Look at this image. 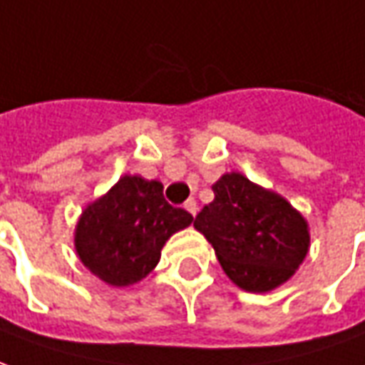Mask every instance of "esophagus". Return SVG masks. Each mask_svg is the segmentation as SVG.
I'll return each mask as SVG.
<instances>
[{"label": "esophagus", "mask_w": 365, "mask_h": 365, "mask_svg": "<svg viewBox=\"0 0 365 365\" xmlns=\"http://www.w3.org/2000/svg\"><path fill=\"white\" fill-rule=\"evenodd\" d=\"M183 209H185L187 213H191V215H195V213H197V203H195L193 197H190V200L183 203Z\"/></svg>", "instance_id": "1"}]
</instances>
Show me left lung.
Masks as SVG:
<instances>
[{
  "mask_svg": "<svg viewBox=\"0 0 365 365\" xmlns=\"http://www.w3.org/2000/svg\"><path fill=\"white\" fill-rule=\"evenodd\" d=\"M211 190L215 197L193 227L215 249L221 269L247 292L279 289L307 259V219L277 191L239 172L223 174Z\"/></svg>",
  "mask_w": 365,
  "mask_h": 365,
  "instance_id": "8db88e82",
  "label": "left lung"
}]
</instances>
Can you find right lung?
<instances>
[{
	"label": "right lung",
	"instance_id": "right-lung-1",
	"mask_svg": "<svg viewBox=\"0 0 365 365\" xmlns=\"http://www.w3.org/2000/svg\"><path fill=\"white\" fill-rule=\"evenodd\" d=\"M191 221L185 209L164 200L162 183L126 174L81 213L75 251L94 277L122 289L146 279L165 241Z\"/></svg>",
	"mask_w": 365,
	"mask_h": 365
}]
</instances>
